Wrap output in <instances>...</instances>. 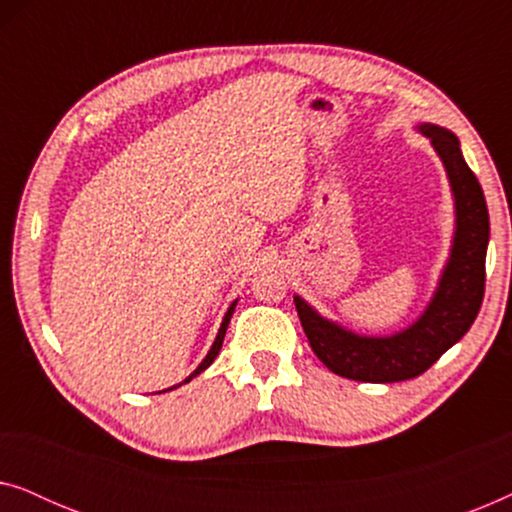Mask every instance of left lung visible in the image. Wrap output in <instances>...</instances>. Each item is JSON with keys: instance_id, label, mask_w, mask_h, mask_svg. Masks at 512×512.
<instances>
[{"instance_id": "1", "label": "left lung", "mask_w": 512, "mask_h": 512, "mask_svg": "<svg viewBox=\"0 0 512 512\" xmlns=\"http://www.w3.org/2000/svg\"><path fill=\"white\" fill-rule=\"evenodd\" d=\"M419 132L431 139L443 160L457 216L450 258L422 317L401 333L368 338L324 319L300 296L293 298L312 352L347 380L387 384L422 375L464 338L485 296L489 214L480 181L461 156L457 135L431 123L419 125Z\"/></svg>"}]
</instances>
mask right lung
<instances>
[{"mask_svg": "<svg viewBox=\"0 0 512 512\" xmlns=\"http://www.w3.org/2000/svg\"><path fill=\"white\" fill-rule=\"evenodd\" d=\"M235 305H237V300H235V303H233V305H230V307H228L226 317H223V321H221V328H219V333H216V340H214V345H212V349H209V352H207V356H205V359H202V363H200V366H198V368H195V370H193V373H191V375H188V377H186V380H184V382H181V384L191 382L195 375H200V373H202V370H205V368H209V366H212V361L216 359V356H219V352H221V345H223V338H226V328H228V324H230V317H233V312H235ZM177 387H179V384H177ZM177 387H172V389H177ZM165 391H170V389H165Z\"/></svg>", "mask_w": 512, "mask_h": 512, "instance_id": "right-lung-1", "label": "right lung"}]
</instances>
